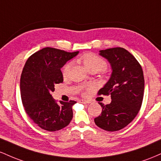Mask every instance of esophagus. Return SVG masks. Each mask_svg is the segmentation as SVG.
Instances as JSON below:
<instances>
[{"instance_id": "1", "label": "esophagus", "mask_w": 161, "mask_h": 161, "mask_svg": "<svg viewBox=\"0 0 161 161\" xmlns=\"http://www.w3.org/2000/svg\"><path fill=\"white\" fill-rule=\"evenodd\" d=\"M78 102L80 103H83V104H88V103H90L89 101L85 100H80L78 101Z\"/></svg>"}]
</instances>
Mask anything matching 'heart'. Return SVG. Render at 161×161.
<instances>
[{"label": "heart", "instance_id": "1", "mask_svg": "<svg viewBox=\"0 0 161 161\" xmlns=\"http://www.w3.org/2000/svg\"><path fill=\"white\" fill-rule=\"evenodd\" d=\"M80 61L88 71H91V70H95L97 71H103L106 68V61L93 53H86L84 55L80 58ZM71 67V63H67L63 68L62 75L64 78L68 77Z\"/></svg>", "mask_w": 161, "mask_h": 161}]
</instances>
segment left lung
Segmentation results:
<instances>
[{
    "label": "left lung",
    "mask_w": 161,
    "mask_h": 161,
    "mask_svg": "<svg viewBox=\"0 0 161 161\" xmlns=\"http://www.w3.org/2000/svg\"><path fill=\"white\" fill-rule=\"evenodd\" d=\"M112 68L109 80L99 90V95H110L109 104L102 106V113L94 119L95 124L108 131L123 129L135 118L142 104L144 90V74L136 58L120 47L101 50Z\"/></svg>",
    "instance_id": "1"
}]
</instances>
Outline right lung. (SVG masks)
Here are the masks:
<instances>
[{"label":"right lung","mask_w":161,"mask_h":161,"mask_svg":"<svg viewBox=\"0 0 161 161\" xmlns=\"http://www.w3.org/2000/svg\"><path fill=\"white\" fill-rule=\"evenodd\" d=\"M78 52L46 47L27 59L20 77L21 100L27 115L41 129L58 131L73 118L75 101H60L58 104L52 93L55 84L63 82L61 68Z\"/></svg>","instance_id":"right-lung-1"}]
</instances>
